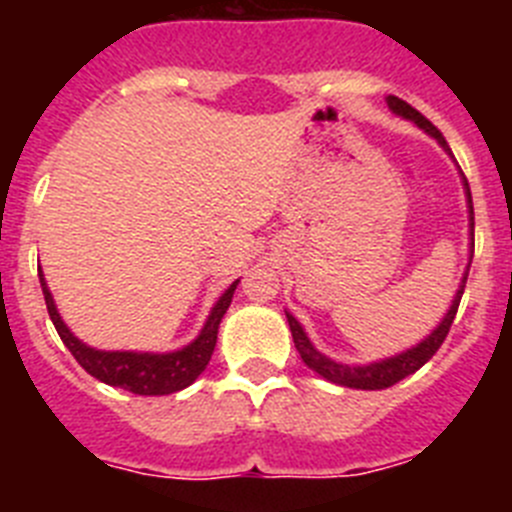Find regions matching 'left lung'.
<instances>
[{
    "label": "left lung",
    "mask_w": 512,
    "mask_h": 512,
    "mask_svg": "<svg viewBox=\"0 0 512 512\" xmlns=\"http://www.w3.org/2000/svg\"><path fill=\"white\" fill-rule=\"evenodd\" d=\"M387 104H390V110L395 112V115L405 117V120H413L420 130H425V133L431 135V138L438 140V146H441L443 151L451 153L449 143H446V138L441 135V130H438L431 120H425V117L420 115L415 107H410L408 102H402L400 97H392V94L387 97ZM461 179H464V174H461ZM464 189H467L469 235H472V248H469V253H474V207H472V192H469L467 179H464ZM467 277H469V266H467V271H464V277H461V284H459V289H456V297L451 300L449 312L443 315V320L438 323V328L433 330L431 336H425L418 346L408 348V351H402V354H397V356H390V359L374 361V364H364V366L338 364V361L328 359V356L320 354L318 348L312 346L310 338H307V333L302 330V325L297 323L295 315H292V312H287V323H289V330H292V338H295V348L300 351L302 361L310 366L312 372L320 374V377L328 379V382L341 384V387H354V390H387V387L397 384L400 379H405V377H410V374L418 372L420 366H423L428 359H433V354H436L438 348H441V343L446 341L451 323H454V318H456V310H459L464 287H467Z\"/></svg>",
    "instance_id": "8db88e82"
}]
</instances>
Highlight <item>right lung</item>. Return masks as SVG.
Listing matches in <instances>:
<instances>
[{"instance_id":"1","label":"right lung","mask_w":512,"mask_h":512,"mask_svg":"<svg viewBox=\"0 0 512 512\" xmlns=\"http://www.w3.org/2000/svg\"><path fill=\"white\" fill-rule=\"evenodd\" d=\"M38 277L40 287H43L48 315H51L58 336H61L66 348L74 354V359L92 377H97L99 382L110 384V387H122V390L133 392V395H171V392H179L184 387H189L194 379L205 372V366L210 364L212 351H215L220 320H223L225 310L230 307L235 287L241 282V279H235L223 295H220V300L210 310V318H207L205 328L200 330V336L194 338L189 346L179 348V351H169V354H148V351L143 354V351H99V348L81 343L66 328L61 315H58L51 289H48V284L43 279V271H38Z\"/></svg>"}]
</instances>
